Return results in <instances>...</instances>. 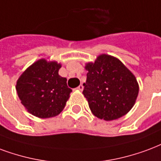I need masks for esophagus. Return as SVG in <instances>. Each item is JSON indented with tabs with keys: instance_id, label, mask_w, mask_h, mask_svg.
Segmentation results:
<instances>
[{
	"instance_id": "obj_1",
	"label": "esophagus",
	"mask_w": 161,
	"mask_h": 161,
	"mask_svg": "<svg viewBox=\"0 0 161 161\" xmlns=\"http://www.w3.org/2000/svg\"><path fill=\"white\" fill-rule=\"evenodd\" d=\"M77 90H79V91H83V90H84V86H83L82 84H80V85L77 88Z\"/></svg>"
}]
</instances>
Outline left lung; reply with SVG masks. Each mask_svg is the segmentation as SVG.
<instances>
[{"label": "left lung", "instance_id": "left-lung-1", "mask_svg": "<svg viewBox=\"0 0 161 161\" xmlns=\"http://www.w3.org/2000/svg\"><path fill=\"white\" fill-rule=\"evenodd\" d=\"M85 69L88 73L83 94L92 114L107 121L128 114L139 92L135 75L118 58L105 53L95 62L86 63Z\"/></svg>", "mask_w": 161, "mask_h": 161}]
</instances>
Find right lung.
<instances>
[{"instance_id": "add662e5", "label": "right lung", "mask_w": 161, "mask_h": 161, "mask_svg": "<svg viewBox=\"0 0 161 161\" xmlns=\"http://www.w3.org/2000/svg\"><path fill=\"white\" fill-rule=\"evenodd\" d=\"M61 64L40 59L20 75L16 90L30 114L41 119L53 118L65 108L71 90L66 78L59 75Z\"/></svg>"}]
</instances>
